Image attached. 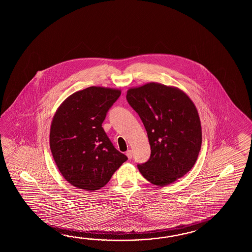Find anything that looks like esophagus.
I'll use <instances>...</instances> for the list:
<instances>
[{"instance_id": "1", "label": "esophagus", "mask_w": 252, "mask_h": 252, "mask_svg": "<svg viewBox=\"0 0 252 252\" xmlns=\"http://www.w3.org/2000/svg\"><path fill=\"white\" fill-rule=\"evenodd\" d=\"M132 155H133V153H132V150H127V152H126V156L128 157V159H131V158H132Z\"/></svg>"}]
</instances>
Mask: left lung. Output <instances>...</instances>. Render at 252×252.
<instances>
[{
  "mask_svg": "<svg viewBox=\"0 0 252 252\" xmlns=\"http://www.w3.org/2000/svg\"><path fill=\"white\" fill-rule=\"evenodd\" d=\"M127 101L139 114L150 141V158L138 165L149 182L165 187L191 170L202 145L198 112L186 93L159 83L129 88Z\"/></svg>",
  "mask_w": 252,
  "mask_h": 252,
  "instance_id": "1",
  "label": "left lung"
}]
</instances>
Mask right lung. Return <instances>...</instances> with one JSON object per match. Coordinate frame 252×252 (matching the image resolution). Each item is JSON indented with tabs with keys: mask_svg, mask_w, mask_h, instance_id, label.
I'll use <instances>...</instances> for the list:
<instances>
[{
	"mask_svg": "<svg viewBox=\"0 0 252 252\" xmlns=\"http://www.w3.org/2000/svg\"><path fill=\"white\" fill-rule=\"evenodd\" d=\"M121 93L90 86L67 97L54 115L50 150L59 171L75 188L90 192L103 188L128 159L113 147L102 127Z\"/></svg>",
	"mask_w": 252,
	"mask_h": 252,
	"instance_id": "right-lung-1",
	"label": "right lung"
}]
</instances>
